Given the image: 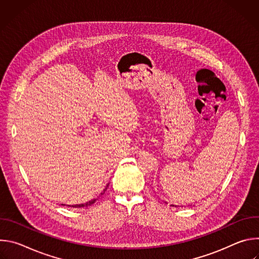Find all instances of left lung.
<instances>
[{
  "label": "left lung",
  "instance_id": "obj_1",
  "mask_svg": "<svg viewBox=\"0 0 259 259\" xmlns=\"http://www.w3.org/2000/svg\"><path fill=\"white\" fill-rule=\"evenodd\" d=\"M171 206H174V205H171Z\"/></svg>",
  "mask_w": 259,
  "mask_h": 259
}]
</instances>
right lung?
Returning a JSON list of instances; mask_svg holds the SVG:
<instances>
[{
  "label": "right lung",
  "instance_id": "add662e5",
  "mask_svg": "<svg viewBox=\"0 0 259 259\" xmlns=\"http://www.w3.org/2000/svg\"><path fill=\"white\" fill-rule=\"evenodd\" d=\"M107 187H108V184H107V186H106V188L104 189L103 193H101V195H100L99 197H101V196L104 194V192L106 191ZM99 197H98V198H99ZM98 198H97V199H94V200H91V201H89V202H86V203H84V204H79V205H72V206H70V205H66V206H68V207H73V208H84V207H88V206H91L92 204H94V203L96 202V200H98ZM62 205H63V204H62Z\"/></svg>",
  "mask_w": 259,
  "mask_h": 259
}]
</instances>
